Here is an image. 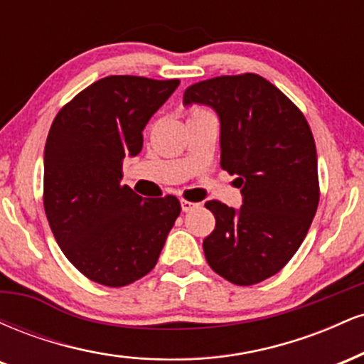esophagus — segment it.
<instances>
[{
    "label": "esophagus",
    "mask_w": 364,
    "mask_h": 364,
    "mask_svg": "<svg viewBox=\"0 0 364 364\" xmlns=\"http://www.w3.org/2000/svg\"><path fill=\"white\" fill-rule=\"evenodd\" d=\"M195 207H196V203H193V202H188V200H181V210H183V212H190V210H193Z\"/></svg>",
    "instance_id": "34e87169"
}]
</instances>
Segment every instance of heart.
<instances>
[{
  "mask_svg": "<svg viewBox=\"0 0 364 364\" xmlns=\"http://www.w3.org/2000/svg\"><path fill=\"white\" fill-rule=\"evenodd\" d=\"M203 112H207V111H203V109H198V107H191V109H190V114H191V116H196V114H203Z\"/></svg>",
  "mask_w": 364,
  "mask_h": 364,
  "instance_id": "1",
  "label": "heart"
}]
</instances>
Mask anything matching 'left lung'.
I'll return each mask as SVG.
<instances>
[{
  "label": "left lung",
  "mask_w": 364,
  "mask_h": 364,
  "mask_svg": "<svg viewBox=\"0 0 364 364\" xmlns=\"http://www.w3.org/2000/svg\"><path fill=\"white\" fill-rule=\"evenodd\" d=\"M212 107L220 123V168L235 174L243 205L210 200L215 228L203 240L210 269L252 286L272 277L301 246L318 207L316 149L301 111L255 73L188 87L183 106Z\"/></svg>",
  "instance_id": "8db88e82"
}]
</instances>
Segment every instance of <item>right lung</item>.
<instances>
[{"label":"right lung","instance_id":"1","mask_svg":"<svg viewBox=\"0 0 364 364\" xmlns=\"http://www.w3.org/2000/svg\"><path fill=\"white\" fill-rule=\"evenodd\" d=\"M179 80L112 75L54 118L44 149V210L61 252L90 281L123 287L156 267L181 205L121 185L144 128Z\"/></svg>","mask_w":364,"mask_h":364}]
</instances>
